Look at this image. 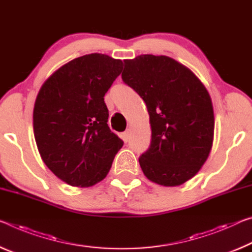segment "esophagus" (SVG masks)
<instances>
[{"label":"esophagus","mask_w":252,"mask_h":252,"mask_svg":"<svg viewBox=\"0 0 252 252\" xmlns=\"http://www.w3.org/2000/svg\"><path fill=\"white\" fill-rule=\"evenodd\" d=\"M129 135H130L129 130H126V132H123V133H122V138H123V140H125V141H127V139H129Z\"/></svg>","instance_id":"34e87169"}]
</instances>
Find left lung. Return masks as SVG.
Wrapping results in <instances>:
<instances>
[{
    "label": "left lung",
    "mask_w": 252,
    "mask_h": 252,
    "mask_svg": "<svg viewBox=\"0 0 252 252\" xmlns=\"http://www.w3.org/2000/svg\"><path fill=\"white\" fill-rule=\"evenodd\" d=\"M122 79L147 105L149 149L139 163L149 181L178 186L198 173L214 137L210 94L186 66L167 56L140 55L125 61Z\"/></svg>",
    "instance_id": "1"
}]
</instances>
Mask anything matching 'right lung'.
<instances>
[{
  "label": "right lung",
  "mask_w": 252,
  "mask_h": 252,
  "mask_svg": "<svg viewBox=\"0 0 252 252\" xmlns=\"http://www.w3.org/2000/svg\"><path fill=\"white\" fill-rule=\"evenodd\" d=\"M122 62L107 55L75 58L50 76L33 109V132L43 162L70 186L90 187L106 177L123 141L107 126L104 95Z\"/></svg>",
  "instance_id": "add662e5"
}]
</instances>
